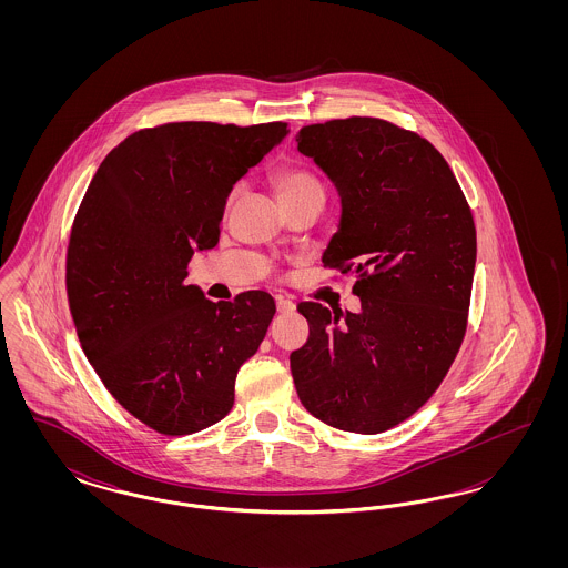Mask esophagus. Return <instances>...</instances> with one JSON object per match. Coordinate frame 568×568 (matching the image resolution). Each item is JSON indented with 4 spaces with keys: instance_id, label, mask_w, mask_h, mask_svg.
I'll list each match as a JSON object with an SVG mask.
<instances>
[{
    "instance_id": "esophagus-1",
    "label": "esophagus",
    "mask_w": 568,
    "mask_h": 568,
    "mask_svg": "<svg viewBox=\"0 0 568 568\" xmlns=\"http://www.w3.org/2000/svg\"><path fill=\"white\" fill-rule=\"evenodd\" d=\"M294 302L292 300H285V297H278L276 300V311L281 313V315H290V313H294Z\"/></svg>"
}]
</instances>
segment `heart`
<instances>
[{
  "label": "heart",
  "mask_w": 568,
  "mask_h": 568,
  "mask_svg": "<svg viewBox=\"0 0 568 568\" xmlns=\"http://www.w3.org/2000/svg\"><path fill=\"white\" fill-rule=\"evenodd\" d=\"M272 185L281 202L296 200L306 193H322V185L315 174L302 165H283L272 174Z\"/></svg>",
  "instance_id": "1"
}]
</instances>
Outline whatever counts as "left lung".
I'll return each mask as SVG.
<instances>
[{
  "label": "left lung",
  "mask_w": 568,
  "mask_h": 568,
  "mask_svg": "<svg viewBox=\"0 0 568 568\" xmlns=\"http://www.w3.org/2000/svg\"><path fill=\"white\" fill-rule=\"evenodd\" d=\"M297 151L341 195L325 266L357 274L359 313L302 302L308 341L292 353L304 408L327 426L385 433L424 405L458 353L477 234L433 144L373 116L302 128Z\"/></svg>",
  "instance_id": "obj_1"
}]
</instances>
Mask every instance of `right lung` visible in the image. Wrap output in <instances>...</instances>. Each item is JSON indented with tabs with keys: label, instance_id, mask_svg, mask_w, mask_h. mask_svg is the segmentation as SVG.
<instances>
[{
	"label": "right lung",
	"instance_id": "right-lung-1",
	"mask_svg": "<svg viewBox=\"0 0 568 568\" xmlns=\"http://www.w3.org/2000/svg\"><path fill=\"white\" fill-rule=\"evenodd\" d=\"M287 134V123L142 130L110 151L82 197L65 266L82 352L119 405L158 433L223 419L239 368L268 332L271 294L211 302L185 278L193 253L219 241L234 185Z\"/></svg>",
	"mask_w": 568,
	"mask_h": 568
}]
</instances>
